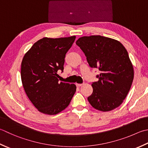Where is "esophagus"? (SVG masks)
<instances>
[{
    "mask_svg": "<svg viewBox=\"0 0 148 148\" xmlns=\"http://www.w3.org/2000/svg\"><path fill=\"white\" fill-rule=\"evenodd\" d=\"M76 86H82L83 84H79V83H76Z\"/></svg>",
    "mask_w": 148,
    "mask_h": 148,
    "instance_id": "1",
    "label": "esophagus"
}]
</instances>
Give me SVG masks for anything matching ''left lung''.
Instances as JSON below:
<instances>
[{"label":"left lung","instance_id":"1","mask_svg":"<svg viewBox=\"0 0 148 148\" xmlns=\"http://www.w3.org/2000/svg\"><path fill=\"white\" fill-rule=\"evenodd\" d=\"M76 45L85 54L91 68L98 69V82L92 84L90 104L98 110L110 111L119 106L131 88L134 67L122 43L100 35L79 38Z\"/></svg>","mask_w":148,"mask_h":148}]
</instances>
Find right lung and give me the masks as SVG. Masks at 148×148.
Segmentation results:
<instances>
[{"label": "right lung", "instance_id": "obj_1", "mask_svg": "<svg viewBox=\"0 0 148 148\" xmlns=\"http://www.w3.org/2000/svg\"><path fill=\"white\" fill-rule=\"evenodd\" d=\"M76 36L43 38L23 58L21 79L27 97L38 111L56 115L70 104L76 90L74 84L59 82L57 72L63 71L65 54Z\"/></svg>", "mask_w": 148, "mask_h": 148}]
</instances>
